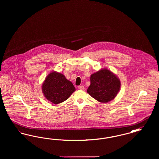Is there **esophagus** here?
<instances>
[{"label":"esophagus","instance_id":"obj_1","mask_svg":"<svg viewBox=\"0 0 159 159\" xmlns=\"http://www.w3.org/2000/svg\"><path fill=\"white\" fill-rule=\"evenodd\" d=\"M78 89H80V90H83V89H84V86H82V85L79 86H78Z\"/></svg>","mask_w":159,"mask_h":159}]
</instances>
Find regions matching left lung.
Instances as JSON below:
<instances>
[{
	"label": "left lung",
	"mask_w": 159,
	"mask_h": 159,
	"mask_svg": "<svg viewBox=\"0 0 159 159\" xmlns=\"http://www.w3.org/2000/svg\"><path fill=\"white\" fill-rule=\"evenodd\" d=\"M120 82L110 70L104 69L92 74L87 92L101 102L113 99L120 89Z\"/></svg>",
	"instance_id": "1"
}]
</instances>
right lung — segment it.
Segmentation results:
<instances>
[{
  "mask_svg": "<svg viewBox=\"0 0 159 159\" xmlns=\"http://www.w3.org/2000/svg\"><path fill=\"white\" fill-rule=\"evenodd\" d=\"M75 90L73 83L63 75L57 72L50 73L42 85L45 97L55 104L66 101Z\"/></svg>",
  "mask_w": 159,
  "mask_h": 159,
  "instance_id": "1",
  "label": "right lung"
}]
</instances>
